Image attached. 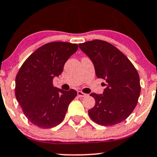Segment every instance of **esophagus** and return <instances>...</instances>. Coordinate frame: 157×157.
<instances>
[{
    "instance_id": "obj_1",
    "label": "esophagus",
    "mask_w": 157,
    "mask_h": 157,
    "mask_svg": "<svg viewBox=\"0 0 157 157\" xmlns=\"http://www.w3.org/2000/svg\"><path fill=\"white\" fill-rule=\"evenodd\" d=\"M86 95H87L86 94L82 92V91H77V96H78L79 97H85Z\"/></svg>"
}]
</instances>
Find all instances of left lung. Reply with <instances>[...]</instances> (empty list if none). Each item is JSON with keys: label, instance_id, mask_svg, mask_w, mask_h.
Listing matches in <instances>:
<instances>
[{"label": "left lung", "instance_id": "1", "mask_svg": "<svg viewBox=\"0 0 157 157\" xmlns=\"http://www.w3.org/2000/svg\"><path fill=\"white\" fill-rule=\"evenodd\" d=\"M90 57L98 78L107 83L103 94L91 93L95 105L89 110L91 120L99 125L110 126L127 119L137 104L141 91L140 76L132 63L109 42L94 40L79 44Z\"/></svg>", "mask_w": 157, "mask_h": 157}]
</instances>
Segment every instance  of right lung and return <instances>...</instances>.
Here are the masks:
<instances>
[{
	"label": "right lung",
	"instance_id": "add662e5",
	"mask_svg": "<svg viewBox=\"0 0 157 157\" xmlns=\"http://www.w3.org/2000/svg\"><path fill=\"white\" fill-rule=\"evenodd\" d=\"M76 44L52 42L40 46L24 61L15 78V97L29 122L42 128L61 123L77 93L57 89L53 78L77 52Z\"/></svg>",
	"mask_w": 157,
	"mask_h": 157
}]
</instances>
